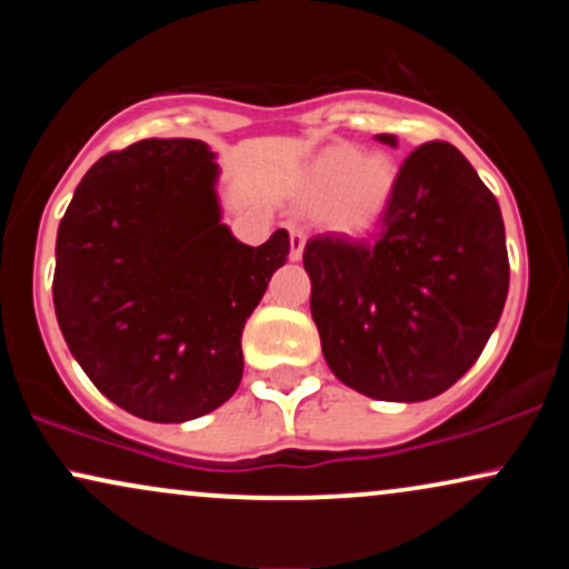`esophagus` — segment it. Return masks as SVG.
Returning a JSON list of instances; mask_svg holds the SVG:
<instances>
[{
    "label": "esophagus",
    "mask_w": 569,
    "mask_h": 569,
    "mask_svg": "<svg viewBox=\"0 0 569 569\" xmlns=\"http://www.w3.org/2000/svg\"><path fill=\"white\" fill-rule=\"evenodd\" d=\"M289 238H291V253H289V257L293 259V262H299V259H302L305 243H307V234H305L302 227H291Z\"/></svg>",
    "instance_id": "1"
}]
</instances>
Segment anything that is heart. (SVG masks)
I'll use <instances>...</instances> for the list:
<instances>
[{
	"label": "heart",
	"mask_w": 569,
	"mask_h": 569,
	"mask_svg": "<svg viewBox=\"0 0 569 569\" xmlns=\"http://www.w3.org/2000/svg\"><path fill=\"white\" fill-rule=\"evenodd\" d=\"M396 184V166L388 154H361L352 147H335L312 171V187L321 198L342 192L339 224L345 230H367L380 217L390 189Z\"/></svg>",
	"instance_id": "b5f03b06"
}]
</instances>
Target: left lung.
I'll list each match as a JSON object with an SVG mask.
<instances>
[{
    "mask_svg": "<svg viewBox=\"0 0 569 569\" xmlns=\"http://www.w3.org/2000/svg\"><path fill=\"white\" fill-rule=\"evenodd\" d=\"M382 143L396 147L393 136ZM326 363L377 401H426L473 367L508 297L500 206L447 141L401 162L371 240L305 246Z\"/></svg>",
    "mask_w": 569,
    "mask_h": 569,
    "instance_id": "left-lung-1",
    "label": "left lung"
}]
</instances>
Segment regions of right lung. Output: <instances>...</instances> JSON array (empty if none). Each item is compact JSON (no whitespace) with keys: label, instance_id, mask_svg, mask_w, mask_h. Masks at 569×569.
<instances>
[{"label":"right lung","instance_id":"obj_1","mask_svg":"<svg viewBox=\"0 0 569 569\" xmlns=\"http://www.w3.org/2000/svg\"><path fill=\"white\" fill-rule=\"evenodd\" d=\"M208 143L143 139L103 154L56 240V318L90 382L152 422L208 415L243 377V326L289 257L221 224Z\"/></svg>","mask_w":569,"mask_h":569}]
</instances>
